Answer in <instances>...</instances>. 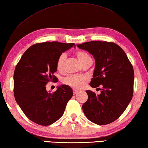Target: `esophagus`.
Listing matches in <instances>:
<instances>
[{
	"instance_id": "esophagus-1",
	"label": "esophagus",
	"mask_w": 148,
	"mask_h": 148,
	"mask_svg": "<svg viewBox=\"0 0 148 148\" xmlns=\"http://www.w3.org/2000/svg\"><path fill=\"white\" fill-rule=\"evenodd\" d=\"M78 92H79V90H76V89H75V88H74V89H73L74 95H76V94L78 93Z\"/></svg>"
}]
</instances>
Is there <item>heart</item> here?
<instances>
[{"mask_svg": "<svg viewBox=\"0 0 148 148\" xmlns=\"http://www.w3.org/2000/svg\"><path fill=\"white\" fill-rule=\"evenodd\" d=\"M75 55L76 56L77 58L78 59L81 64L84 63L88 60H91L90 55L85 50H76L75 52ZM66 56L65 53H61L58 58L56 61V69L58 72H62L63 70L64 63H65ZM87 77L85 76H80V75H71L69 77H66L64 79V83L70 86L72 88L80 89L83 87L85 83L87 82Z\"/></svg>", "mask_w": 148, "mask_h": 148, "instance_id": "1", "label": "heart"}]
</instances>
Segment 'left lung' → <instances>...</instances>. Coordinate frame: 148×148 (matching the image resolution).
Returning a JSON list of instances; mask_svg holds the SVG:
<instances>
[{"label": "left lung", "mask_w": 148, "mask_h": 148, "mask_svg": "<svg viewBox=\"0 0 148 148\" xmlns=\"http://www.w3.org/2000/svg\"><path fill=\"white\" fill-rule=\"evenodd\" d=\"M77 47L87 50L95 59V69L90 85H102L100 95L87 90L88 99L83 104L87 119L98 125L113 122L121 116L133 95L134 71L122 48L112 42L91 41Z\"/></svg>", "instance_id": "1"}]
</instances>
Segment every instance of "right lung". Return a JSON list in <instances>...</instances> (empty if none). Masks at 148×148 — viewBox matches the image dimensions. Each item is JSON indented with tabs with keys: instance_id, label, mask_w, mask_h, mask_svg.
Returning a JSON list of instances; mask_svg holds the SVG:
<instances>
[{
	"instance_id": "add662e5",
	"label": "right lung",
	"mask_w": 148,
	"mask_h": 148,
	"mask_svg": "<svg viewBox=\"0 0 148 148\" xmlns=\"http://www.w3.org/2000/svg\"><path fill=\"white\" fill-rule=\"evenodd\" d=\"M74 45L58 41L36 43L26 50L16 65L13 75L15 99L34 123L49 125L63 116L73 95L72 88L62 85L49 93L45 85L49 82H58L54 75L57 59Z\"/></svg>"
}]
</instances>
